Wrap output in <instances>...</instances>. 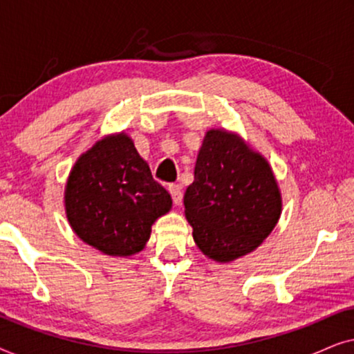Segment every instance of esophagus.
<instances>
[{
    "instance_id": "34e87169",
    "label": "esophagus",
    "mask_w": 354,
    "mask_h": 354,
    "mask_svg": "<svg viewBox=\"0 0 354 354\" xmlns=\"http://www.w3.org/2000/svg\"><path fill=\"white\" fill-rule=\"evenodd\" d=\"M169 193H171L172 201L176 203V205H180V203H182V198H183L182 187L178 185V183H172V185H169Z\"/></svg>"
}]
</instances>
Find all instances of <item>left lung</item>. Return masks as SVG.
Here are the masks:
<instances>
[{
    "label": "left lung",
    "instance_id": "1",
    "mask_svg": "<svg viewBox=\"0 0 354 354\" xmlns=\"http://www.w3.org/2000/svg\"><path fill=\"white\" fill-rule=\"evenodd\" d=\"M183 205L198 248L219 263L258 248L282 211L268 161L224 130L203 140Z\"/></svg>",
    "mask_w": 354,
    "mask_h": 354
}]
</instances>
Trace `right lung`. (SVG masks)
<instances>
[{
    "label": "right lung",
    "mask_w": 354,
    "mask_h": 354,
    "mask_svg": "<svg viewBox=\"0 0 354 354\" xmlns=\"http://www.w3.org/2000/svg\"><path fill=\"white\" fill-rule=\"evenodd\" d=\"M171 206V195L124 133L101 140L82 154L66 187L72 229L85 243L113 256L143 250L153 222Z\"/></svg>",
    "instance_id": "add662e5"
}]
</instances>
